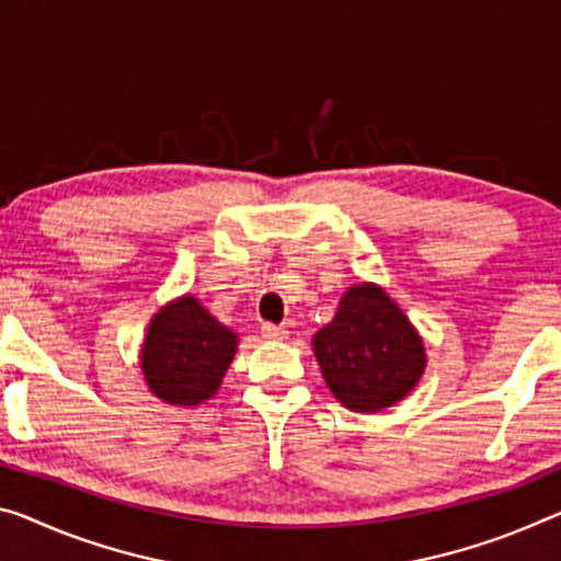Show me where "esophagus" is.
Listing matches in <instances>:
<instances>
[{"label":"esophagus","mask_w":561,"mask_h":561,"mask_svg":"<svg viewBox=\"0 0 561 561\" xmlns=\"http://www.w3.org/2000/svg\"><path fill=\"white\" fill-rule=\"evenodd\" d=\"M261 333H263V339H271V341H283L288 335L286 329H280V325H273V323H263Z\"/></svg>","instance_id":"obj_1"}]
</instances>
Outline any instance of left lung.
I'll return each instance as SVG.
<instances>
[{"mask_svg": "<svg viewBox=\"0 0 561 561\" xmlns=\"http://www.w3.org/2000/svg\"><path fill=\"white\" fill-rule=\"evenodd\" d=\"M313 351L335 399L358 413L399 403L426 368L419 331L374 283L343 293L339 313L313 335Z\"/></svg>", "mask_w": 561, "mask_h": 561, "instance_id": "8db88e82", "label": "left lung"}]
</instances>
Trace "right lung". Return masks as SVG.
Returning a JSON list of instances; mask_svg holds the SVG:
<instances>
[{
  "instance_id": "obj_1",
  "label": "right lung",
  "mask_w": 561,
  "mask_h": 561,
  "mask_svg": "<svg viewBox=\"0 0 561 561\" xmlns=\"http://www.w3.org/2000/svg\"><path fill=\"white\" fill-rule=\"evenodd\" d=\"M238 335L193 296L172 300L148 325L140 366L148 389L172 407H197L220 389Z\"/></svg>"
}]
</instances>
